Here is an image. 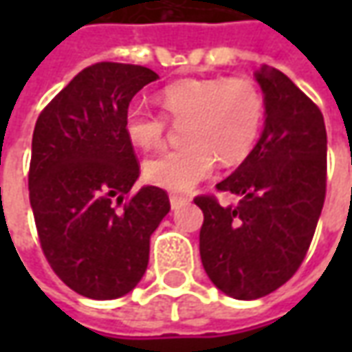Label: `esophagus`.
<instances>
[{
    "label": "esophagus",
    "mask_w": 352,
    "mask_h": 352,
    "mask_svg": "<svg viewBox=\"0 0 352 352\" xmlns=\"http://www.w3.org/2000/svg\"><path fill=\"white\" fill-rule=\"evenodd\" d=\"M186 201H188V199L183 198V196H175V194H173V196H169V204H171V209H179V207L184 206Z\"/></svg>",
    "instance_id": "1"
}]
</instances>
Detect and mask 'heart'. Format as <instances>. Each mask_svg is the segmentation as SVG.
<instances>
[{"label": "heart", "mask_w": 352, "mask_h": 352, "mask_svg": "<svg viewBox=\"0 0 352 352\" xmlns=\"http://www.w3.org/2000/svg\"><path fill=\"white\" fill-rule=\"evenodd\" d=\"M160 105L181 128L183 146L148 158V183L169 192H188L213 173L217 160L237 166L252 153L264 126V96L251 79H186L160 94ZM168 122L145 105L126 109L124 130L139 148L162 143Z\"/></svg>", "instance_id": "obj_1"}]
</instances>
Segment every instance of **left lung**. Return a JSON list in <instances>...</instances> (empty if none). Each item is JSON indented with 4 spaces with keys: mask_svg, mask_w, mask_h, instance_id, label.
Here are the masks:
<instances>
[{
    "mask_svg": "<svg viewBox=\"0 0 352 352\" xmlns=\"http://www.w3.org/2000/svg\"><path fill=\"white\" fill-rule=\"evenodd\" d=\"M254 79L264 94V131L241 166L217 184L237 198L204 211L199 254L213 285L236 300H256L285 285L305 258L326 196V128L320 109L275 67Z\"/></svg>",
    "mask_w": 352,
    "mask_h": 352,
    "instance_id": "obj_1",
    "label": "left lung"
}]
</instances>
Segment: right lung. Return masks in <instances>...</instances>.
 <instances>
[{"mask_svg": "<svg viewBox=\"0 0 352 352\" xmlns=\"http://www.w3.org/2000/svg\"><path fill=\"white\" fill-rule=\"evenodd\" d=\"M158 79L143 65L100 62L75 77L37 118L30 204L41 249L77 294L115 300L145 275L151 236L169 213L158 186L128 198L139 164L124 130L131 98Z\"/></svg>", "mask_w": 352, "mask_h": 352, "instance_id": "obj_1", "label": "right lung"}]
</instances>
